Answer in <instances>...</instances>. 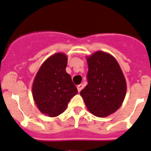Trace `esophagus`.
I'll return each instance as SVG.
<instances>
[{"mask_svg":"<svg viewBox=\"0 0 151 151\" xmlns=\"http://www.w3.org/2000/svg\"><path fill=\"white\" fill-rule=\"evenodd\" d=\"M83 86H84L83 84H82V83L79 84V85L77 86V90H78L79 92H81V91L83 89Z\"/></svg>","mask_w":151,"mask_h":151,"instance_id":"1","label":"esophagus"}]
</instances>
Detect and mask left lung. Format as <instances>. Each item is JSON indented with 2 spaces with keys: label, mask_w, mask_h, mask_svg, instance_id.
Returning a JSON list of instances; mask_svg holds the SVG:
<instances>
[{
  "label": "left lung",
  "mask_w": 151,
  "mask_h": 151,
  "mask_svg": "<svg viewBox=\"0 0 151 151\" xmlns=\"http://www.w3.org/2000/svg\"><path fill=\"white\" fill-rule=\"evenodd\" d=\"M87 85L81 92L87 109L104 117L117 111L126 96V83L117 61L98 51L87 57Z\"/></svg>",
  "instance_id": "obj_1"
}]
</instances>
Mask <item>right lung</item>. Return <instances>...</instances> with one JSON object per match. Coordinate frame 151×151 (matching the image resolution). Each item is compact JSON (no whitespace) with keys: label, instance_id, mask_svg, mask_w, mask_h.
Listing matches in <instances>:
<instances>
[{"label":"right lung","instance_id":"obj_1","mask_svg":"<svg viewBox=\"0 0 151 151\" xmlns=\"http://www.w3.org/2000/svg\"><path fill=\"white\" fill-rule=\"evenodd\" d=\"M65 54L55 53L43 62L32 86V95L39 111L50 117L65 111L70 99L77 93L71 77L67 74Z\"/></svg>","mask_w":151,"mask_h":151}]
</instances>
